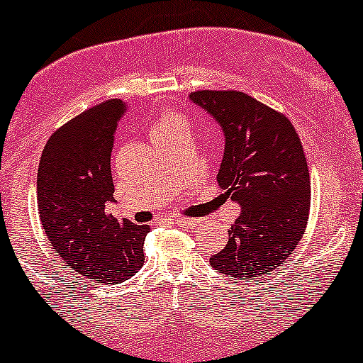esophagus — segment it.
<instances>
[{
  "label": "esophagus",
  "instance_id": "obj_1",
  "mask_svg": "<svg viewBox=\"0 0 363 363\" xmlns=\"http://www.w3.org/2000/svg\"><path fill=\"white\" fill-rule=\"evenodd\" d=\"M169 223H172V225H182V227H192V225H196V219H191V218H174L171 219Z\"/></svg>",
  "mask_w": 363,
  "mask_h": 363
}]
</instances>
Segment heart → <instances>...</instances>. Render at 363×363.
Listing matches in <instances>:
<instances>
[{
  "instance_id": "heart-1",
  "label": "heart",
  "mask_w": 363,
  "mask_h": 363,
  "mask_svg": "<svg viewBox=\"0 0 363 363\" xmlns=\"http://www.w3.org/2000/svg\"><path fill=\"white\" fill-rule=\"evenodd\" d=\"M179 128H185V121L178 113L174 111H165L160 115V118L156 121V124L152 125V138L156 136H162V135H167V133L176 131Z\"/></svg>"
}]
</instances>
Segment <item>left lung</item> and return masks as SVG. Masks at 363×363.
Returning <instances> with one entry per match:
<instances>
[{
    "label": "left lung",
    "instance_id": "1",
    "mask_svg": "<svg viewBox=\"0 0 363 363\" xmlns=\"http://www.w3.org/2000/svg\"><path fill=\"white\" fill-rule=\"evenodd\" d=\"M189 97L223 128L218 184L242 208L211 266L254 282L290 257L308 225L311 185L301 138L282 113L247 93L201 89Z\"/></svg>",
    "mask_w": 363,
    "mask_h": 363
}]
</instances>
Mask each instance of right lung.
<instances>
[{
    "instance_id": "add662e5",
    "label": "right lung",
    "mask_w": 363,
    "mask_h": 363,
    "mask_svg": "<svg viewBox=\"0 0 363 363\" xmlns=\"http://www.w3.org/2000/svg\"><path fill=\"white\" fill-rule=\"evenodd\" d=\"M125 102L86 109L53 133L38 171V208L48 241L82 281L124 282L144 264L147 225L106 214L113 199L111 151Z\"/></svg>"
}]
</instances>
